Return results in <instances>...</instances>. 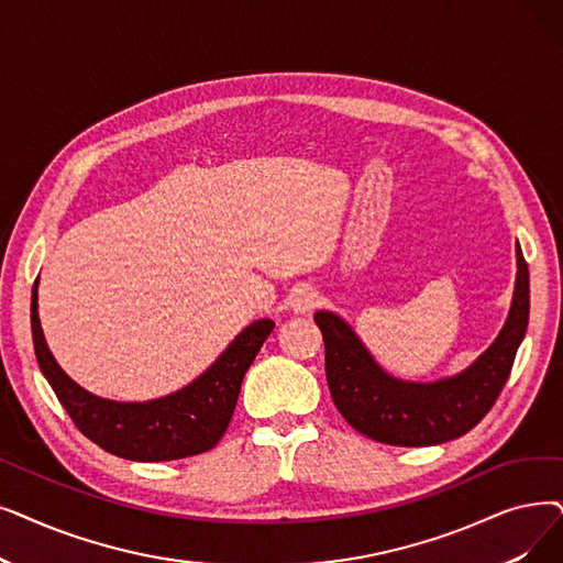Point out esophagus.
Returning <instances> with one entry per match:
<instances>
[{
  "label": "esophagus",
  "mask_w": 563,
  "mask_h": 563,
  "mask_svg": "<svg viewBox=\"0 0 563 563\" xmlns=\"http://www.w3.org/2000/svg\"><path fill=\"white\" fill-rule=\"evenodd\" d=\"M289 303H291V310L306 314V312L314 310L317 303H320V297H317V291L312 287H301L295 291V295H291Z\"/></svg>",
  "instance_id": "1"
}]
</instances>
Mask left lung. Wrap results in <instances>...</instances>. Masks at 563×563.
Returning a JSON list of instances; mask_svg holds the SVG:
<instances>
[{"instance_id":"obj_1","label":"left lung","mask_w":563,"mask_h":563,"mask_svg":"<svg viewBox=\"0 0 563 563\" xmlns=\"http://www.w3.org/2000/svg\"><path fill=\"white\" fill-rule=\"evenodd\" d=\"M518 274L506 322L472 365L437 382H407L388 375L356 331L331 310H317L327 352L331 398L354 430L390 446H434L470 432L510 375L529 324V268L520 243Z\"/></svg>"}]
</instances>
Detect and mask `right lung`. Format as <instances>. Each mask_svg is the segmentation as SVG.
<instances>
[{"mask_svg": "<svg viewBox=\"0 0 563 563\" xmlns=\"http://www.w3.org/2000/svg\"><path fill=\"white\" fill-rule=\"evenodd\" d=\"M274 327L276 322L266 317L249 324L200 377L175 394L121 402L89 394L62 371L41 329L38 278L32 287V338L43 377L87 439L112 455L135 462L179 460L221 442L232 421L243 375Z\"/></svg>", "mask_w": 563, "mask_h": 563, "instance_id": "right-lung-1", "label": "right lung"}]
</instances>
